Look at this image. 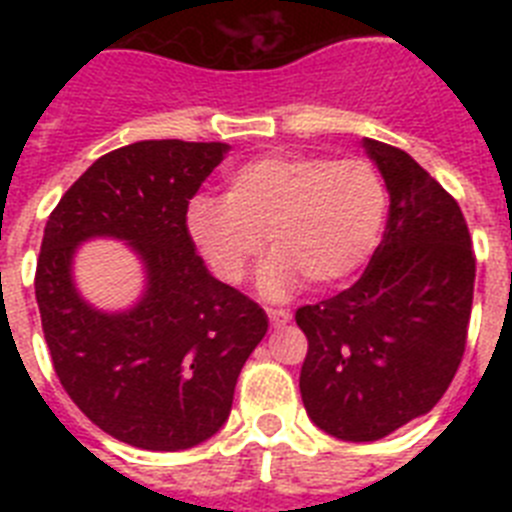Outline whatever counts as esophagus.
<instances>
[{
    "instance_id": "34e87169",
    "label": "esophagus",
    "mask_w": 512,
    "mask_h": 512,
    "mask_svg": "<svg viewBox=\"0 0 512 512\" xmlns=\"http://www.w3.org/2000/svg\"><path fill=\"white\" fill-rule=\"evenodd\" d=\"M266 315H269V320L274 328H282V325H287L289 320H292L289 310H282V307H266Z\"/></svg>"
}]
</instances>
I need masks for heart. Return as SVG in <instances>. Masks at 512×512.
Listing matches in <instances>:
<instances>
[{
	"label": "heart",
	"instance_id": "1",
	"mask_svg": "<svg viewBox=\"0 0 512 512\" xmlns=\"http://www.w3.org/2000/svg\"><path fill=\"white\" fill-rule=\"evenodd\" d=\"M387 212V187L364 158L264 156L235 169L225 200L189 207V233L223 282L238 284L264 251L261 292L289 295L346 282L372 256Z\"/></svg>",
	"mask_w": 512,
	"mask_h": 512
}]
</instances>
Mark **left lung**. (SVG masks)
I'll list each match as a JSON object with an SVG mask.
<instances>
[{"label": "left lung", "mask_w": 512, "mask_h": 512, "mask_svg": "<svg viewBox=\"0 0 512 512\" xmlns=\"http://www.w3.org/2000/svg\"><path fill=\"white\" fill-rule=\"evenodd\" d=\"M390 192L382 243L356 284L295 312L300 392L320 431L379 441L449 390L467 346L474 251L461 207L405 151L364 138Z\"/></svg>", "instance_id": "left-lung-1"}]
</instances>
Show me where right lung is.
<instances>
[{
  "label": "right lung",
  "instance_id": "obj_1",
  "mask_svg": "<svg viewBox=\"0 0 512 512\" xmlns=\"http://www.w3.org/2000/svg\"><path fill=\"white\" fill-rule=\"evenodd\" d=\"M228 148L138 140L104 153L45 223L35 300L56 377L94 425L135 449L182 451L215 436L269 328L256 302L207 271L187 228L189 200ZM89 237L139 253L138 306L102 313L78 295L70 264Z\"/></svg>",
  "mask_w": 512,
  "mask_h": 512
}]
</instances>
